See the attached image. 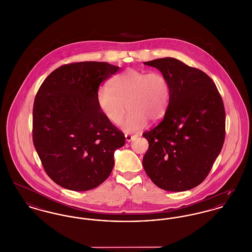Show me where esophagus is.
Here are the masks:
<instances>
[{
    "label": "esophagus",
    "instance_id": "1",
    "mask_svg": "<svg viewBox=\"0 0 252 252\" xmlns=\"http://www.w3.org/2000/svg\"><path fill=\"white\" fill-rule=\"evenodd\" d=\"M125 136H126V140L127 142H130V141H132L133 139H135L138 135H137V134H134V135H132V134H126Z\"/></svg>",
    "mask_w": 252,
    "mask_h": 252
}]
</instances>
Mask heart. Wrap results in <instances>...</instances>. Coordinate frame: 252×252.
<instances>
[{
  "label": "heart",
  "mask_w": 252,
  "mask_h": 252,
  "mask_svg": "<svg viewBox=\"0 0 252 252\" xmlns=\"http://www.w3.org/2000/svg\"><path fill=\"white\" fill-rule=\"evenodd\" d=\"M169 99L170 84L165 75L137 69H127L117 75L109 88L101 87L96 93L100 110L112 124H119L126 109L129 110L122 123L126 132L141 130L148 119L157 122L163 118Z\"/></svg>",
  "instance_id": "1"
}]
</instances>
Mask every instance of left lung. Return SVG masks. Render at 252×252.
Instances as JSON below:
<instances>
[{
	"label": "left lung",
	"instance_id": "1",
	"mask_svg": "<svg viewBox=\"0 0 252 252\" xmlns=\"http://www.w3.org/2000/svg\"><path fill=\"white\" fill-rule=\"evenodd\" d=\"M158 68L170 84L163 120L143 133L149 144L143 165L150 180L168 191H185L207 177L222 150L225 112L212 79L174 58L144 63Z\"/></svg>",
	"mask_w": 252,
	"mask_h": 252
}]
</instances>
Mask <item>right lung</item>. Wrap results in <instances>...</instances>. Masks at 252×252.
<instances>
[{"instance_id":"obj_1","label":"right lung","mask_w":252,"mask_h":252,"mask_svg":"<svg viewBox=\"0 0 252 252\" xmlns=\"http://www.w3.org/2000/svg\"><path fill=\"white\" fill-rule=\"evenodd\" d=\"M120 70L104 62L63 64L45 78L33 104L32 137L46 174L61 187L86 191L110 175L124 133L100 110V85Z\"/></svg>"}]
</instances>
